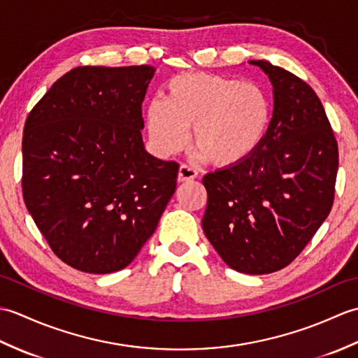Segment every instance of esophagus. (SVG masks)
<instances>
[{
    "mask_svg": "<svg viewBox=\"0 0 358 358\" xmlns=\"http://www.w3.org/2000/svg\"><path fill=\"white\" fill-rule=\"evenodd\" d=\"M196 175H199V172H196L195 167L189 164H181L178 171V181H181V183H187V181L195 180Z\"/></svg>",
    "mask_w": 358,
    "mask_h": 358,
    "instance_id": "34e87169",
    "label": "esophagus"
}]
</instances>
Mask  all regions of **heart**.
I'll return each mask as SVG.
<instances>
[{
    "instance_id": "obj_1",
    "label": "heart",
    "mask_w": 358,
    "mask_h": 358,
    "mask_svg": "<svg viewBox=\"0 0 358 358\" xmlns=\"http://www.w3.org/2000/svg\"><path fill=\"white\" fill-rule=\"evenodd\" d=\"M272 120V101L263 86L226 75L187 72L171 78L166 98L146 109L150 140L159 154L186 148L189 127L200 155L217 166H235L262 146Z\"/></svg>"
}]
</instances>
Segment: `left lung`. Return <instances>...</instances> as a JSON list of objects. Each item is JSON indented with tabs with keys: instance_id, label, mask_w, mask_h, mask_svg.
<instances>
[{
	"instance_id": "8db88e82",
	"label": "left lung",
	"mask_w": 358,
	"mask_h": 358,
	"mask_svg": "<svg viewBox=\"0 0 358 358\" xmlns=\"http://www.w3.org/2000/svg\"><path fill=\"white\" fill-rule=\"evenodd\" d=\"M250 64L273 86L269 131L245 162L204 175L201 224L229 268L262 275L292 263L329 215L338 146L308 83L263 59Z\"/></svg>"
}]
</instances>
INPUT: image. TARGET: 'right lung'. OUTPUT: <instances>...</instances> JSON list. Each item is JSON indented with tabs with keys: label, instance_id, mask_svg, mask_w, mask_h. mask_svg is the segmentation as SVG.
Listing matches in <instances>:
<instances>
[{
	"label": "right lung",
	"instance_id": "obj_1",
	"mask_svg": "<svg viewBox=\"0 0 358 358\" xmlns=\"http://www.w3.org/2000/svg\"><path fill=\"white\" fill-rule=\"evenodd\" d=\"M150 66H80L53 83L22 134V199L59 260L126 268L155 232L180 166L143 146Z\"/></svg>",
	"mask_w": 358,
	"mask_h": 358
}]
</instances>
